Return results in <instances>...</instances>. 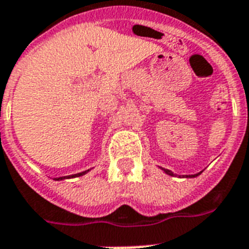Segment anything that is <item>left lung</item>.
<instances>
[{
  "label": "left lung",
  "instance_id": "left-lung-1",
  "mask_svg": "<svg viewBox=\"0 0 249 249\" xmlns=\"http://www.w3.org/2000/svg\"><path fill=\"white\" fill-rule=\"evenodd\" d=\"M162 170H163V173H166L167 175H170V177H177V174H174L171 170H167V169H162ZM201 173H202V171H201ZM201 173L195 174V175H181V177H183V178H196V177H198V175H199Z\"/></svg>",
  "mask_w": 249,
  "mask_h": 249
}]
</instances>
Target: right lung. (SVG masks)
Masks as SVG:
<instances>
[{"label":"right lung","instance_id":"obj_1","mask_svg":"<svg viewBox=\"0 0 249 249\" xmlns=\"http://www.w3.org/2000/svg\"><path fill=\"white\" fill-rule=\"evenodd\" d=\"M89 170L83 171V173H78V174H72V175H68V177H60V178H54V180H64V179H71V178H78L82 177V175H86Z\"/></svg>","mask_w":249,"mask_h":249}]
</instances>
